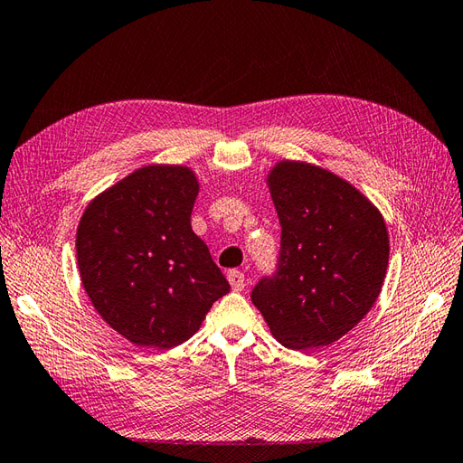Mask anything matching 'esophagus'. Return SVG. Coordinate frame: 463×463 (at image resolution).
I'll list each match as a JSON object with an SVG mask.
<instances>
[{"instance_id":"1","label":"esophagus","mask_w":463,"mask_h":463,"mask_svg":"<svg viewBox=\"0 0 463 463\" xmlns=\"http://www.w3.org/2000/svg\"><path fill=\"white\" fill-rule=\"evenodd\" d=\"M229 282H231L234 292H242L244 286H246L244 274H242L241 270H231V272H229Z\"/></svg>"}]
</instances>
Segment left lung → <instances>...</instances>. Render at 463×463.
<instances>
[{
  "label": "left lung",
  "mask_w": 463,
  "mask_h": 463,
  "mask_svg": "<svg viewBox=\"0 0 463 463\" xmlns=\"http://www.w3.org/2000/svg\"><path fill=\"white\" fill-rule=\"evenodd\" d=\"M282 227L280 264L252 289L278 343L307 351L349 333L377 302L389 266L381 211L331 171L282 159L268 171Z\"/></svg>",
  "instance_id": "1"
}]
</instances>
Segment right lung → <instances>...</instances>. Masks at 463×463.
Listing matches in <instances>:
<instances>
[{"mask_svg":"<svg viewBox=\"0 0 463 463\" xmlns=\"http://www.w3.org/2000/svg\"><path fill=\"white\" fill-rule=\"evenodd\" d=\"M195 171L154 164L96 195L77 229L84 292L114 331L171 349L195 335L229 282L191 229Z\"/></svg>","mask_w":463,"mask_h":463,"instance_id":"1","label":"right lung"}]
</instances>
